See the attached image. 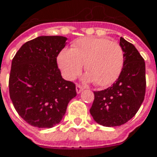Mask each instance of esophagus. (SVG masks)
<instances>
[{"label":"esophagus","instance_id":"1","mask_svg":"<svg viewBox=\"0 0 157 157\" xmlns=\"http://www.w3.org/2000/svg\"><path fill=\"white\" fill-rule=\"evenodd\" d=\"M76 92L77 93H81L82 90H84V87L82 86H81V85H76Z\"/></svg>","mask_w":157,"mask_h":157}]
</instances>
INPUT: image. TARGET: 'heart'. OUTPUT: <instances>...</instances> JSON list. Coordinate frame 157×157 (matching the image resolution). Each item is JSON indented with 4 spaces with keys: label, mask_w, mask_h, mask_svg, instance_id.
<instances>
[{
    "label": "heart",
    "mask_w": 157,
    "mask_h": 157,
    "mask_svg": "<svg viewBox=\"0 0 157 157\" xmlns=\"http://www.w3.org/2000/svg\"><path fill=\"white\" fill-rule=\"evenodd\" d=\"M58 66L67 80H74L86 63L89 72L85 75L87 82L105 87L119 77L124 65V52L117 42L106 38L84 37L75 40L72 49H64L59 54Z\"/></svg>",
    "instance_id": "b5f03b06"
}]
</instances>
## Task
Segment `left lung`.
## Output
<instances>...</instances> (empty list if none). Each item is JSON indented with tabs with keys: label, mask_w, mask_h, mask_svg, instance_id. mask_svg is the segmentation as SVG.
<instances>
[{
	"label": "left lung",
	"mask_w": 157,
	"mask_h": 157,
	"mask_svg": "<svg viewBox=\"0 0 157 157\" xmlns=\"http://www.w3.org/2000/svg\"><path fill=\"white\" fill-rule=\"evenodd\" d=\"M124 65L119 77L105 90L94 91L90 115L104 126H121L131 120L140 107L146 94V65L132 43L120 38Z\"/></svg>",
	"instance_id": "obj_1"
}]
</instances>
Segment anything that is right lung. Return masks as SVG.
<instances>
[{"instance_id": "1", "label": "right lung", "mask_w": 157, "mask_h": 157, "mask_svg": "<svg viewBox=\"0 0 157 157\" xmlns=\"http://www.w3.org/2000/svg\"><path fill=\"white\" fill-rule=\"evenodd\" d=\"M67 37L45 36L25 42L11 62L9 93L17 113L31 126L52 128L76 96L75 85L62 78L56 58Z\"/></svg>"}]
</instances>
